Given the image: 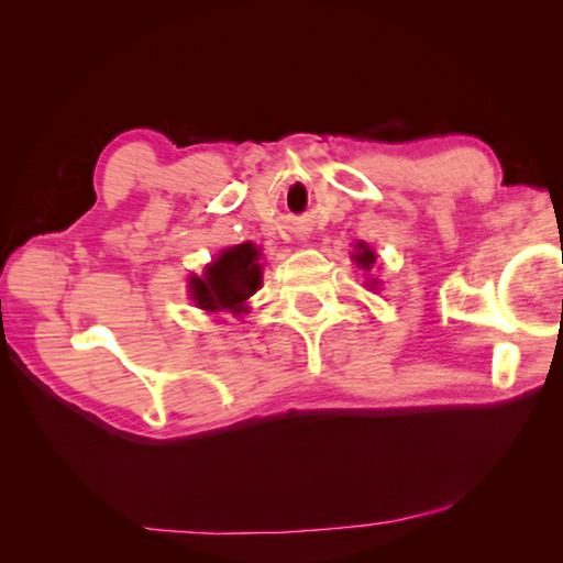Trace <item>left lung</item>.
I'll list each match as a JSON object with an SVG mask.
<instances>
[{
    "mask_svg": "<svg viewBox=\"0 0 563 563\" xmlns=\"http://www.w3.org/2000/svg\"><path fill=\"white\" fill-rule=\"evenodd\" d=\"M357 253H352V258H355V263H357V268H362V271H369L373 268V263H375V253L369 251V247L365 245V243H360L357 247H355Z\"/></svg>",
    "mask_w": 563,
    "mask_h": 563,
    "instance_id": "8db88e82",
    "label": "left lung"
}]
</instances>
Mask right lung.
<instances>
[{
    "label": "right lung",
    "instance_id": "right-lung-1",
    "mask_svg": "<svg viewBox=\"0 0 563 563\" xmlns=\"http://www.w3.org/2000/svg\"><path fill=\"white\" fill-rule=\"evenodd\" d=\"M261 251L253 243L228 247L213 265H208L203 278H190V295L203 310L245 312V300L258 292L263 265Z\"/></svg>",
    "mask_w": 563,
    "mask_h": 563
}]
</instances>
